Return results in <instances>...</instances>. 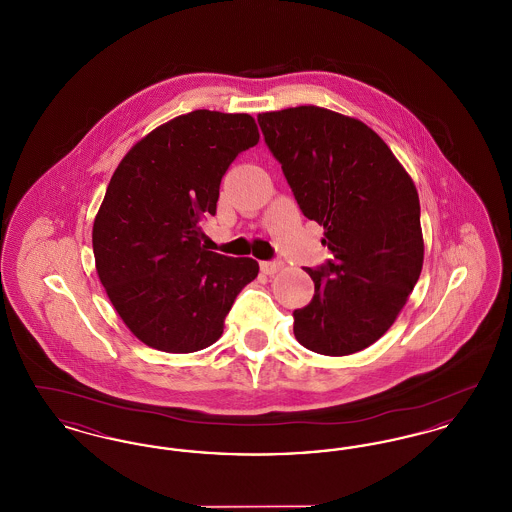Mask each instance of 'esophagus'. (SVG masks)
<instances>
[{"instance_id": "obj_1", "label": "esophagus", "mask_w": 512, "mask_h": 512, "mask_svg": "<svg viewBox=\"0 0 512 512\" xmlns=\"http://www.w3.org/2000/svg\"><path fill=\"white\" fill-rule=\"evenodd\" d=\"M282 267H284L282 261H263V263H261V270H263L265 274H276Z\"/></svg>"}]
</instances>
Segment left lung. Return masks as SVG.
<instances>
[{
    "label": "left lung",
    "mask_w": 512,
    "mask_h": 512,
    "mask_svg": "<svg viewBox=\"0 0 512 512\" xmlns=\"http://www.w3.org/2000/svg\"><path fill=\"white\" fill-rule=\"evenodd\" d=\"M265 144L332 259L305 268L315 295L293 311L297 341L343 357L380 340L420 276L424 242L411 176L365 122L301 105L261 113Z\"/></svg>",
    "instance_id": "left-lung-1"
}]
</instances>
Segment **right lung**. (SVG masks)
I'll use <instances>...</instances> for the list:
<instances>
[{
    "label": "right lung",
    "instance_id": "right-lung-1",
    "mask_svg": "<svg viewBox=\"0 0 512 512\" xmlns=\"http://www.w3.org/2000/svg\"><path fill=\"white\" fill-rule=\"evenodd\" d=\"M259 142L253 117L197 109L149 132L113 174L92 245L99 280L130 332L167 353L219 340L236 295L255 280L249 257L201 245L220 180Z\"/></svg>",
    "mask_w": 512,
    "mask_h": 512
}]
</instances>
